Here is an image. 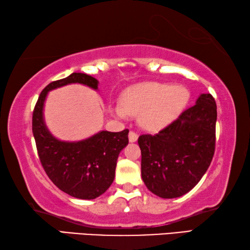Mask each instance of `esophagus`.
Segmentation results:
<instances>
[{
  "instance_id": "1",
  "label": "esophagus",
  "mask_w": 250,
  "mask_h": 250,
  "mask_svg": "<svg viewBox=\"0 0 250 250\" xmlns=\"http://www.w3.org/2000/svg\"><path fill=\"white\" fill-rule=\"evenodd\" d=\"M137 138H138V135L135 133V132H133V130H130L129 132V134H128V139H129V142L130 143H135V142H137Z\"/></svg>"
}]
</instances>
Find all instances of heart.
<instances>
[{
  "label": "heart",
  "mask_w": 250,
  "mask_h": 250,
  "mask_svg": "<svg viewBox=\"0 0 250 250\" xmlns=\"http://www.w3.org/2000/svg\"><path fill=\"white\" fill-rule=\"evenodd\" d=\"M189 100L185 86L147 82L130 86L123 94V107L115 108L120 117L139 115V123L149 130L168 126L182 112Z\"/></svg>",
  "instance_id": "1"
}]
</instances>
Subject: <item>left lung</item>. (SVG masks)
I'll return each instance as SVG.
<instances>
[{"mask_svg": "<svg viewBox=\"0 0 250 250\" xmlns=\"http://www.w3.org/2000/svg\"><path fill=\"white\" fill-rule=\"evenodd\" d=\"M216 103L201 94L196 103L158 134L139 136L142 178L163 199L179 198L198 185L215 150Z\"/></svg>", "mask_w": 250, "mask_h": 250, "instance_id": "obj_1", "label": "left lung"}]
</instances>
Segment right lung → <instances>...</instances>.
I'll return each instance as SVG.
<instances>
[{"mask_svg":"<svg viewBox=\"0 0 250 250\" xmlns=\"http://www.w3.org/2000/svg\"><path fill=\"white\" fill-rule=\"evenodd\" d=\"M71 83L98 90L99 81L89 74L73 72L49 83L35 105L33 134L39 160L54 185L73 198L93 200L114 181L118 155L128 144V129L118 133L102 130L80 142H61L52 136L43 121L46 96L49 91Z\"/></svg>","mask_w":250,"mask_h":250,"instance_id":"add662e5","label":"right lung"}]
</instances>
